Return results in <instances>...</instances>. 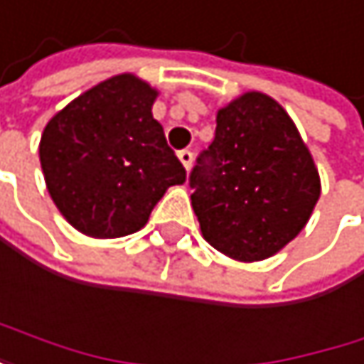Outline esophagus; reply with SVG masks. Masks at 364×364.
Instances as JSON below:
<instances>
[{
	"label": "esophagus",
	"instance_id": "34e87169",
	"mask_svg": "<svg viewBox=\"0 0 364 364\" xmlns=\"http://www.w3.org/2000/svg\"><path fill=\"white\" fill-rule=\"evenodd\" d=\"M178 159L182 161L184 169L188 171V169H191V165H193V152H191V150H180V152H178Z\"/></svg>",
	"mask_w": 364,
	"mask_h": 364
}]
</instances>
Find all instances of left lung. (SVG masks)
<instances>
[{
	"label": "left lung",
	"instance_id": "left-lung-1",
	"mask_svg": "<svg viewBox=\"0 0 364 364\" xmlns=\"http://www.w3.org/2000/svg\"><path fill=\"white\" fill-rule=\"evenodd\" d=\"M203 238L240 262L274 255L306 225L320 176L279 102L249 92L216 115L214 141L188 176Z\"/></svg>",
	"mask_w": 364,
	"mask_h": 364
}]
</instances>
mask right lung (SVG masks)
<instances>
[{"mask_svg": "<svg viewBox=\"0 0 364 364\" xmlns=\"http://www.w3.org/2000/svg\"><path fill=\"white\" fill-rule=\"evenodd\" d=\"M154 98L137 77H111L44 128L40 165L47 188L79 232L94 238L137 232L165 191L186 180L152 117Z\"/></svg>", "mask_w": 364, "mask_h": 364, "instance_id": "add662e5", "label": "right lung"}]
</instances>
